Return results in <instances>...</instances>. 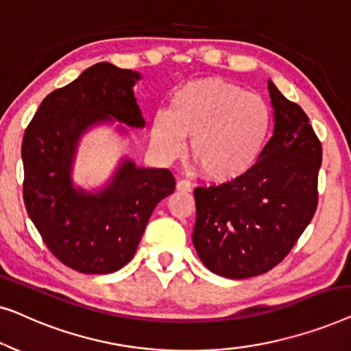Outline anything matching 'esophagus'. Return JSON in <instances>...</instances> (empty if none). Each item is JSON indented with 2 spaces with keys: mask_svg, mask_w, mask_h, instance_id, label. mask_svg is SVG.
<instances>
[{
  "mask_svg": "<svg viewBox=\"0 0 351 351\" xmlns=\"http://www.w3.org/2000/svg\"><path fill=\"white\" fill-rule=\"evenodd\" d=\"M176 186H177V190H179V191H190V190H191V184H190V182H189V180H184V179L177 182Z\"/></svg>",
  "mask_w": 351,
  "mask_h": 351,
  "instance_id": "esophagus-1",
  "label": "esophagus"
}]
</instances>
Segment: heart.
<instances>
[{"instance_id":"obj_1","label":"heart","mask_w":351,"mask_h":351,"mask_svg":"<svg viewBox=\"0 0 351 351\" xmlns=\"http://www.w3.org/2000/svg\"><path fill=\"white\" fill-rule=\"evenodd\" d=\"M271 129V112L261 95L223 78H201L180 86L171 112L161 110L152 124V143L174 158L191 137L190 155L201 174L230 182L246 174L262 155Z\"/></svg>"}]
</instances>
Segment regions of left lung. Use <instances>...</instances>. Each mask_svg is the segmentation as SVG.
<instances>
[{
    "instance_id": "8db88e82",
    "label": "left lung",
    "mask_w": 351,
    "mask_h": 351,
    "mask_svg": "<svg viewBox=\"0 0 351 351\" xmlns=\"http://www.w3.org/2000/svg\"><path fill=\"white\" fill-rule=\"evenodd\" d=\"M273 137L246 174L196 186L193 246L210 271L232 280L276 267L304 233L318 206L319 138L299 105L268 81Z\"/></svg>"
}]
</instances>
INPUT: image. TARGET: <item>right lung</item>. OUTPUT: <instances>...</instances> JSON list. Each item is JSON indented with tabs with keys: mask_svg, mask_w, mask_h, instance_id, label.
<instances>
[{
	"mask_svg": "<svg viewBox=\"0 0 351 351\" xmlns=\"http://www.w3.org/2000/svg\"><path fill=\"white\" fill-rule=\"evenodd\" d=\"M136 71L108 62L89 66L46 95L22 142L23 201L47 249L71 270L113 273L136 254L148 219L176 189L169 169L137 167L124 160L112 184L86 193L71 184L80 137L93 124L118 119L143 128L132 86Z\"/></svg>",
	"mask_w": 351,
	"mask_h": 351,
	"instance_id": "obj_1",
	"label": "right lung"
}]
</instances>
